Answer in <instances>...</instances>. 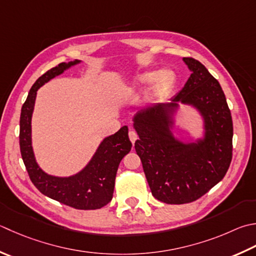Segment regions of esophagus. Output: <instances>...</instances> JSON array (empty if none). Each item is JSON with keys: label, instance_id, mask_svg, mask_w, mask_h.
<instances>
[{"label": "esophagus", "instance_id": "34e87169", "mask_svg": "<svg viewBox=\"0 0 256 256\" xmlns=\"http://www.w3.org/2000/svg\"><path fill=\"white\" fill-rule=\"evenodd\" d=\"M128 138H130V141H131L132 143H134L138 140V133L135 132L134 130H131V131L128 132Z\"/></svg>", "mask_w": 256, "mask_h": 256}]
</instances>
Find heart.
I'll use <instances>...</instances> for the list:
<instances>
[{
  "label": "heart",
  "instance_id": "1",
  "mask_svg": "<svg viewBox=\"0 0 256 256\" xmlns=\"http://www.w3.org/2000/svg\"><path fill=\"white\" fill-rule=\"evenodd\" d=\"M153 81V92L156 94H161L166 92L172 86L175 81V76L171 71H162L158 74L155 71L144 72L135 78L134 85L138 88L145 86V85H148Z\"/></svg>",
  "mask_w": 256,
  "mask_h": 256
}]
</instances>
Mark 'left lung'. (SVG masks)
Instances as JSON below:
<instances>
[{
	"label": "left lung",
	"mask_w": 256,
	"mask_h": 256,
	"mask_svg": "<svg viewBox=\"0 0 256 256\" xmlns=\"http://www.w3.org/2000/svg\"><path fill=\"white\" fill-rule=\"evenodd\" d=\"M183 61L192 74L172 102L143 108L133 120L140 138L135 151L150 188L168 204L196 201L225 176L232 161L233 122L221 85L198 60ZM178 102L193 104L202 114L204 140L184 144L174 140L170 116Z\"/></svg>",
	"instance_id": "8db88e82"
}]
</instances>
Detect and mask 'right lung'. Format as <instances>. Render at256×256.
I'll use <instances>...</instances> for the list:
<instances>
[{"label": "right lung", "instance_id": "obj_1", "mask_svg": "<svg viewBox=\"0 0 256 256\" xmlns=\"http://www.w3.org/2000/svg\"><path fill=\"white\" fill-rule=\"evenodd\" d=\"M78 62L75 60L60 63L33 84L20 118V150L30 178L42 194L78 210H98L111 202L120 162L131 151L132 143L128 140V126L121 128L115 134L104 138L86 166L70 178H56L44 173L35 162L32 150L31 118L38 90Z\"/></svg>", "mask_w": 256, "mask_h": 256}]
</instances>
